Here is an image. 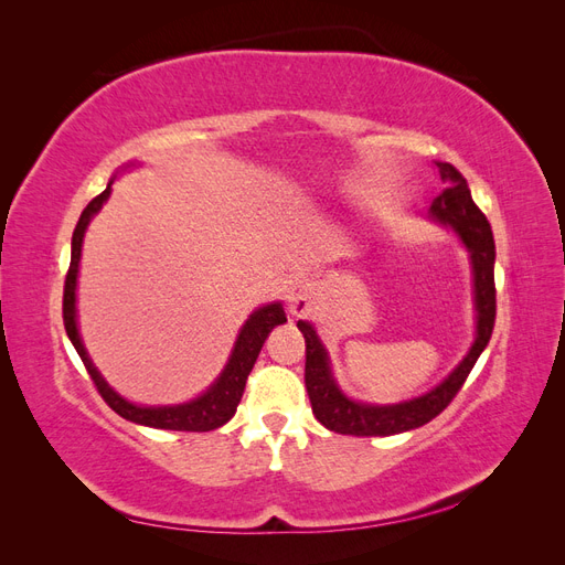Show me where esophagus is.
Listing matches in <instances>:
<instances>
[{
	"label": "esophagus",
	"mask_w": 565,
	"mask_h": 565,
	"mask_svg": "<svg viewBox=\"0 0 565 565\" xmlns=\"http://www.w3.org/2000/svg\"><path fill=\"white\" fill-rule=\"evenodd\" d=\"M285 301H287V309L292 316H303L306 311L311 309L313 303V287L311 282L306 280H295L289 282L285 289Z\"/></svg>",
	"instance_id": "34e87169"
}]
</instances>
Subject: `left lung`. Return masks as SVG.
<instances>
[{
    "instance_id": "1",
    "label": "left lung",
    "mask_w": 565,
    "mask_h": 565,
    "mask_svg": "<svg viewBox=\"0 0 565 565\" xmlns=\"http://www.w3.org/2000/svg\"><path fill=\"white\" fill-rule=\"evenodd\" d=\"M443 193L431 202V216L443 226H450L471 254L473 266V299H476V339L469 353L436 388L419 398L396 405H367L347 398L339 391L330 358L318 339L313 324L299 320L297 328L306 339V391H309L316 419L324 429L347 436H393L417 429L438 417L467 382L478 355L488 347L494 328V241L486 214L476 207L467 179L448 162H436Z\"/></svg>"
}]
</instances>
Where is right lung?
<instances>
[{"mask_svg": "<svg viewBox=\"0 0 565 565\" xmlns=\"http://www.w3.org/2000/svg\"><path fill=\"white\" fill-rule=\"evenodd\" d=\"M113 183V181H110ZM110 183L100 195H96L87 207H84L75 233H73V254H71V268H67L65 276V287H63V322H65V332L71 337L75 351L79 353L84 367H87L89 377L94 380L100 398H104L119 417H125L134 424H143L152 426V429H169V431H212L224 426L237 409V403L243 398V391L247 384L249 372L259 358V351L264 347V341L268 332L278 324L287 322L282 303H268L262 306L259 311H254L247 322L243 324L241 334H237L235 349L228 358V363L224 372L218 374V380L198 396L191 403H181V405H160V407H143V405H134L125 401L119 393H115L108 382L100 377V372L94 367L92 358L87 355V349H84L79 330H77V316H75V289H77V270H79V256H82V241H84V231H87L92 216L104 207V202L110 195Z\"/></svg>", "mask_w": 565, "mask_h": 565, "instance_id": "obj_1", "label": "right lung"}]
</instances>
